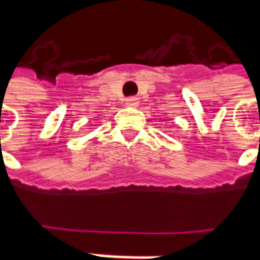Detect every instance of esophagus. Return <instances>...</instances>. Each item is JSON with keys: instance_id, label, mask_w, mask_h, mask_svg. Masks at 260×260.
Instances as JSON below:
<instances>
[{"instance_id": "esophagus-1", "label": "esophagus", "mask_w": 260, "mask_h": 260, "mask_svg": "<svg viewBox=\"0 0 260 260\" xmlns=\"http://www.w3.org/2000/svg\"><path fill=\"white\" fill-rule=\"evenodd\" d=\"M126 105L131 106V108H137L139 105V99L138 98H135V96H131V98L126 99Z\"/></svg>"}]
</instances>
